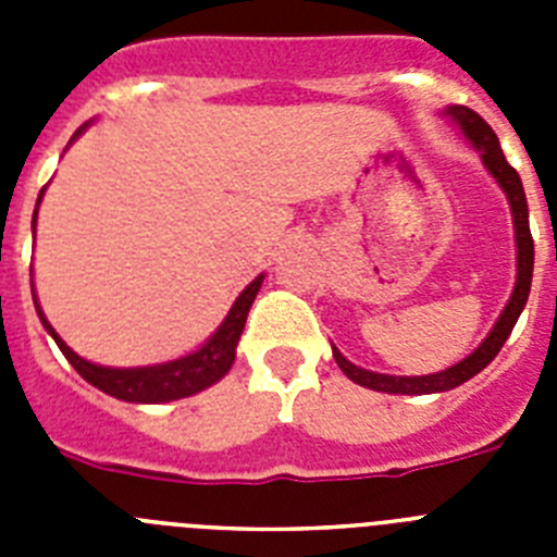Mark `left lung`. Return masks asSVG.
<instances>
[{"label":"left lung","mask_w":557,"mask_h":557,"mask_svg":"<svg viewBox=\"0 0 557 557\" xmlns=\"http://www.w3.org/2000/svg\"><path fill=\"white\" fill-rule=\"evenodd\" d=\"M451 120L460 125V131L469 136L471 145L480 150L482 161L488 166V172L496 178V184L505 189L510 200V211H513V225H516V256H519V275H516V287L513 295H510L508 307L505 312L499 314V321L496 326L491 329V334L485 337L480 348L474 354L457 362V366L446 368L441 373H430V376H387V373H373L366 371V368H357L351 366L337 348H332L334 359H337L339 371L346 373L351 382L362 387H371V391L379 393H401V396H421V393H444L451 391V387L462 385L466 379L476 376L482 368L488 366L491 359L499 354V348L505 346V339L510 337L513 332L516 321H519L521 309L528 304V295H530V282H533V234H530V218H528V198H524V186H521L519 172L508 164L505 159V152H502L499 139H496V133L491 131V125L482 120L480 113L471 111L466 106H451L446 108Z\"/></svg>","instance_id":"left-lung-1"}]
</instances>
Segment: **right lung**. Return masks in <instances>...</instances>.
Listing matches in <instances>:
<instances>
[{"instance_id": "add662e5", "label": "right lung", "mask_w": 557, "mask_h": 557, "mask_svg": "<svg viewBox=\"0 0 557 557\" xmlns=\"http://www.w3.org/2000/svg\"><path fill=\"white\" fill-rule=\"evenodd\" d=\"M38 200H41V195H38ZM36 214H33V228H36ZM262 278L264 275H259V278H253V282L243 289V295H239L234 307H231L223 326L211 334V339L203 348H198L195 354H186V357L181 359H172V362H164V366H147V368L95 366V362L77 357V354L72 351L61 337H58L55 329L49 326L38 304L36 309L41 323L47 326V332L55 337L63 357L72 362V368L86 379L88 385L100 387L102 393H108V396L113 398H122V401H136V405H161V401H175V398H186L191 396V393L206 391V387L214 385L218 379H223L225 373H228V368L234 366L236 343H239V334H243L245 321H248L250 304H253L256 293H259V287H262Z\"/></svg>"}]
</instances>
